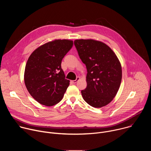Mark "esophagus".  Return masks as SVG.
I'll use <instances>...</instances> for the list:
<instances>
[{
    "instance_id": "34e87169",
    "label": "esophagus",
    "mask_w": 151,
    "mask_h": 151,
    "mask_svg": "<svg viewBox=\"0 0 151 151\" xmlns=\"http://www.w3.org/2000/svg\"><path fill=\"white\" fill-rule=\"evenodd\" d=\"M80 79V78H79V77H77L76 78V80H73V81H72V82L73 83H76Z\"/></svg>"
}]
</instances>
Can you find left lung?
Here are the masks:
<instances>
[{
	"label": "left lung",
	"instance_id": "left-lung-1",
	"mask_svg": "<svg viewBox=\"0 0 151 151\" xmlns=\"http://www.w3.org/2000/svg\"><path fill=\"white\" fill-rule=\"evenodd\" d=\"M79 58L87 69V87L81 91L83 100L94 107H101L112 101L122 79L120 61L104 43L94 39L74 41Z\"/></svg>",
	"mask_w": 151,
	"mask_h": 151
}]
</instances>
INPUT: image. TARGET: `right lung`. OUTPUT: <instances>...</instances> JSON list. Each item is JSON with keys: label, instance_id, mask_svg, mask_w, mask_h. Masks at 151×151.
Here are the masks:
<instances>
[{"label": "right lung", "instance_id": "1", "mask_svg": "<svg viewBox=\"0 0 151 151\" xmlns=\"http://www.w3.org/2000/svg\"><path fill=\"white\" fill-rule=\"evenodd\" d=\"M73 40L55 39L36 48L27 61L24 79L30 94L38 103L51 106L63 99L70 81L65 79L61 61Z\"/></svg>", "mask_w": 151, "mask_h": 151}]
</instances>
